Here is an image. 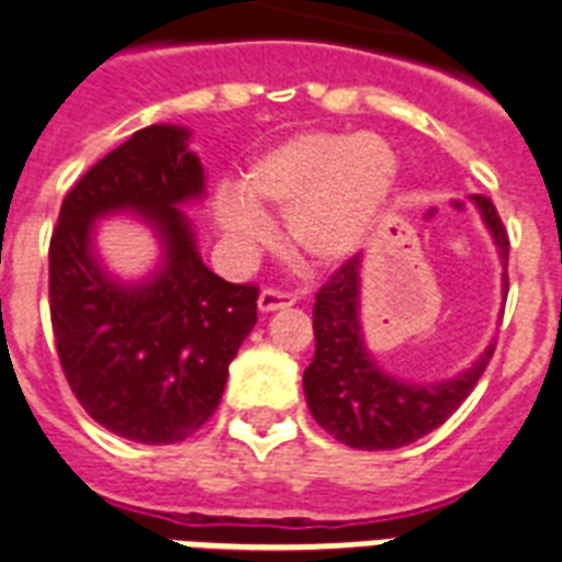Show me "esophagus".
Returning a JSON list of instances; mask_svg holds the SVG:
<instances>
[{
  "instance_id": "esophagus-1",
  "label": "esophagus",
  "mask_w": 562,
  "mask_h": 562,
  "mask_svg": "<svg viewBox=\"0 0 562 562\" xmlns=\"http://www.w3.org/2000/svg\"><path fill=\"white\" fill-rule=\"evenodd\" d=\"M300 296H296V291H280V289H266L262 294H259V311H277V308H289V305H294Z\"/></svg>"
}]
</instances>
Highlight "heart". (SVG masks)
I'll return each instance as SVG.
<instances>
[{
	"mask_svg": "<svg viewBox=\"0 0 562 562\" xmlns=\"http://www.w3.org/2000/svg\"><path fill=\"white\" fill-rule=\"evenodd\" d=\"M397 182V157L383 136L305 131L259 154L239 179V193L216 200V220L231 243L251 248L266 237L257 211L285 214V237L314 266L351 257Z\"/></svg>",
	"mask_w": 562,
	"mask_h": 562,
	"instance_id": "obj_1",
	"label": "heart"
}]
</instances>
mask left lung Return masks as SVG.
Segmentation results:
<instances>
[{"mask_svg": "<svg viewBox=\"0 0 562 562\" xmlns=\"http://www.w3.org/2000/svg\"><path fill=\"white\" fill-rule=\"evenodd\" d=\"M471 200L492 231L503 266H508V234L494 202L483 193ZM314 339L317 351L303 374L311 414L334 440L360 451L403 449L440 428L474 391L494 353L492 342L471 369L449 383L414 385L385 374L360 331V254L346 259L317 291Z\"/></svg>", "mask_w": 562, "mask_h": 562, "instance_id": "8db88e82", "label": "left lung"}]
</instances>
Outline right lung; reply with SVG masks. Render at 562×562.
I'll return each mask as SVG.
<instances>
[{"mask_svg":"<svg viewBox=\"0 0 562 562\" xmlns=\"http://www.w3.org/2000/svg\"><path fill=\"white\" fill-rule=\"evenodd\" d=\"M202 193L188 131L150 125L82 173L50 237V325L65 380L99 426L145 446H171L209 423L257 325V285L216 277L179 211ZM113 210L143 213L164 239L150 281L122 286L98 268L92 220Z\"/></svg>","mask_w":562,"mask_h":562,"instance_id":"right-lung-1","label":"right lung"}]
</instances>
